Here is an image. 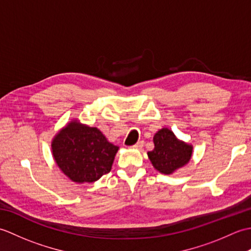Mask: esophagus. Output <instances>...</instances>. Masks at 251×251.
I'll return each mask as SVG.
<instances>
[{"mask_svg": "<svg viewBox=\"0 0 251 251\" xmlns=\"http://www.w3.org/2000/svg\"><path fill=\"white\" fill-rule=\"evenodd\" d=\"M143 147V141H138L136 145L130 147L131 149H136V150H140V149Z\"/></svg>", "mask_w": 251, "mask_h": 251, "instance_id": "34e87169", "label": "esophagus"}]
</instances>
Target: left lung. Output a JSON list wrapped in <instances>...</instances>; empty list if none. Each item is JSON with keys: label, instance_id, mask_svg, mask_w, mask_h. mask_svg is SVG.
Instances as JSON below:
<instances>
[{"label": "left lung", "instance_id": "left-lung-1", "mask_svg": "<svg viewBox=\"0 0 251 251\" xmlns=\"http://www.w3.org/2000/svg\"><path fill=\"white\" fill-rule=\"evenodd\" d=\"M154 149L148 152L153 167L164 175H172L191 161L193 146L178 139L168 128L159 129L153 137Z\"/></svg>", "mask_w": 251, "mask_h": 251}]
</instances>
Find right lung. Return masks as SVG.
I'll use <instances>...</instances> for the list:
<instances>
[{
    "label": "right lung",
    "mask_w": 251,
    "mask_h": 251,
    "mask_svg": "<svg viewBox=\"0 0 251 251\" xmlns=\"http://www.w3.org/2000/svg\"><path fill=\"white\" fill-rule=\"evenodd\" d=\"M119 149L97 127L76 119L63 126L51 140L57 166L75 183H92L108 174Z\"/></svg>",
    "instance_id": "right-lung-1"
}]
</instances>
